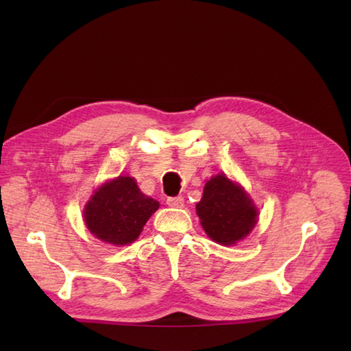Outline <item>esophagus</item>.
<instances>
[{"instance_id": "esophagus-1", "label": "esophagus", "mask_w": 351, "mask_h": 351, "mask_svg": "<svg viewBox=\"0 0 351 351\" xmlns=\"http://www.w3.org/2000/svg\"><path fill=\"white\" fill-rule=\"evenodd\" d=\"M167 205L171 206V208H183L184 206V199L182 196L168 197L167 199Z\"/></svg>"}]
</instances>
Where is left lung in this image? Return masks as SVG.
<instances>
[{
    "label": "left lung",
    "mask_w": 351,
    "mask_h": 351,
    "mask_svg": "<svg viewBox=\"0 0 351 351\" xmlns=\"http://www.w3.org/2000/svg\"><path fill=\"white\" fill-rule=\"evenodd\" d=\"M196 214L206 234L222 246H234L247 237L258 222V208L253 200L226 174L208 180L196 204Z\"/></svg>",
    "instance_id": "1"
}]
</instances>
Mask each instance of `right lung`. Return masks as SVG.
<instances>
[{"label": "right lung", "instance_id": "obj_1", "mask_svg": "<svg viewBox=\"0 0 351 351\" xmlns=\"http://www.w3.org/2000/svg\"><path fill=\"white\" fill-rule=\"evenodd\" d=\"M159 202L146 196L136 180L120 176L95 190L84 205V224L92 234L115 246H125L141 236Z\"/></svg>", "mask_w": 351, "mask_h": 351}]
</instances>
